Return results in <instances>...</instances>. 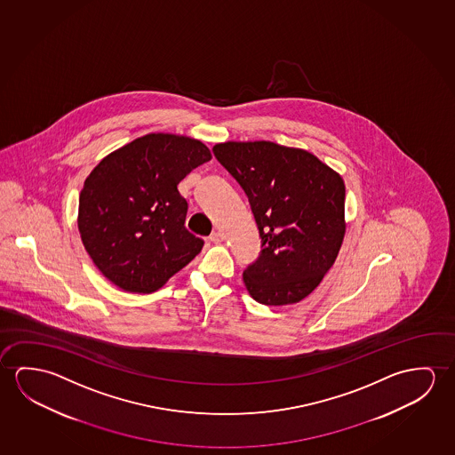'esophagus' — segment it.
I'll list each match as a JSON object with an SVG mask.
<instances>
[{
	"label": "esophagus",
	"instance_id": "esophagus-1",
	"mask_svg": "<svg viewBox=\"0 0 455 455\" xmlns=\"http://www.w3.org/2000/svg\"><path fill=\"white\" fill-rule=\"evenodd\" d=\"M210 242H213V243H220V242H223V234L221 232H212L210 234Z\"/></svg>",
	"mask_w": 455,
	"mask_h": 455
}]
</instances>
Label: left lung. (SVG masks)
<instances>
[{"label":"left lung","mask_w":455,"mask_h":455,"mask_svg":"<svg viewBox=\"0 0 455 455\" xmlns=\"http://www.w3.org/2000/svg\"><path fill=\"white\" fill-rule=\"evenodd\" d=\"M245 191L258 224V259L243 270L256 302H300L323 282L345 237V183L300 148L258 140L213 147Z\"/></svg>","instance_id":"1"}]
</instances>
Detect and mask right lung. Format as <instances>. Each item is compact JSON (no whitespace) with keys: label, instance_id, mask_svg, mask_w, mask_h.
<instances>
[{"label":"right lung","instance_id":"1","mask_svg":"<svg viewBox=\"0 0 455 455\" xmlns=\"http://www.w3.org/2000/svg\"><path fill=\"white\" fill-rule=\"evenodd\" d=\"M212 159L196 139L147 134L110 153L79 197V232L94 266L123 291L153 292L195 259L203 238L185 228L177 185Z\"/></svg>","mask_w":455,"mask_h":455}]
</instances>
